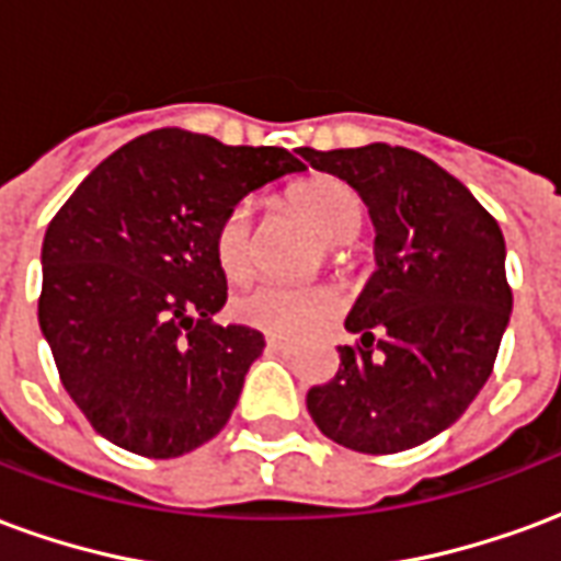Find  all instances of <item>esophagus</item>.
<instances>
[{
	"mask_svg": "<svg viewBox=\"0 0 561 561\" xmlns=\"http://www.w3.org/2000/svg\"><path fill=\"white\" fill-rule=\"evenodd\" d=\"M267 348L273 354H291V345H288V342L273 340V336H270V340H267Z\"/></svg>",
	"mask_w": 561,
	"mask_h": 561,
	"instance_id": "esophagus-1",
	"label": "esophagus"
}]
</instances>
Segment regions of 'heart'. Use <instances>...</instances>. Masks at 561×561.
<instances>
[{"instance_id":"1","label":"heart","mask_w":561,"mask_h":561,"mask_svg":"<svg viewBox=\"0 0 561 561\" xmlns=\"http://www.w3.org/2000/svg\"><path fill=\"white\" fill-rule=\"evenodd\" d=\"M285 207L297 213L330 252L333 245L352 243L364 228V201L352 185L336 176H312L294 185L285 195ZM213 252L221 273L231 279H243L252 270L255 243L249 207L237 204L221 216L213 233ZM231 312L245 328H255L279 340H304L333 318L336 297L328 288H282L264 282L237 294Z\"/></svg>"}]
</instances>
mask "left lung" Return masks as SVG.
Wrapping results in <instances>:
<instances>
[{"instance_id":"obj_1","label":"left lung","mask_w":561,"mask_h":561,"mask_svg":"<svg viewBox=\"0 0 561 561\" xmlns=\"http://www.w3.org/2000/svg\"><path fill=\"white\" fill-rule=\"evenodd\" d=\"M352 185L376 228V273L345 318L340 373L306 393L318 430L360 454L445 433L493 373L511 318L505 237L457 176L405 147L297 149Z\"/></svg>"}]
</instances>
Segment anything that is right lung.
<instances>
[{
  "label": "right lung",
  "instance_id": "right-lung-1",
  "mask_svg": "<svg viewBox=\"0 0 561 561\" xmlns=\"http://www.w3.org/2000/svg\"><path fill=\"white\" fill-rule=\"evenodd\" d=\"M300 171L282 147L159 128L62 204L44 233L38 324L95 433L171 459L228 423L264 336L213 324L228 300L213 233L245 195Z\"/></svg>",
  "mask_w": 561,
  "mask_h": 561
}]
</instances>
